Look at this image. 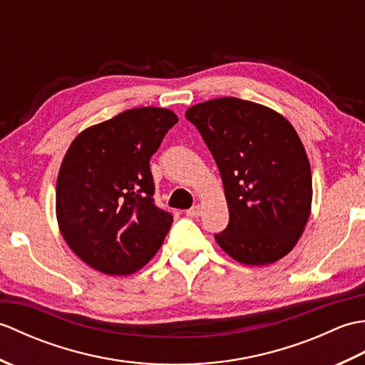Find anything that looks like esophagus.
I'll use <instances>...</instances> for the list:
<instances>
[{
	"instance_id": "34e87169",
	"label": "esophagus",
	"mask_w": 365,
	"mask_h": 365,
	"mask_svg": "<svg viewBox=\"0 0 365 365\" xmlns=\"http://www.w3.org/2000/svg\"><path fill=\"white\" fill-rule=\"evenodd\" d=\"M200 213H202V207H200L199 204L191 207L190 210H187V216H190V218H197V216H200Z\"/></svg>"
}]
</instances>
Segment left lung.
I'll list each match as a JSON object with an SVG mask.
<instances>
[{
    "instance_id": "1",
    "label": "left lung",
    "mask_w": 365,
    "mask_h": 365,
    "mask_svg": "<svg viewBox=\"0 0 365 365\" xmlns=\"http://www.w3.org/2000/svg\"><path fill=\"white\" fill-rule=\"evenodd\" d=\"M195 125L220 169L229 224L215 235L245 265H268L297 245L311 215L312 174L297 131L284 115L235 97L191 106Z\"/></svg>"
}]
</instances>
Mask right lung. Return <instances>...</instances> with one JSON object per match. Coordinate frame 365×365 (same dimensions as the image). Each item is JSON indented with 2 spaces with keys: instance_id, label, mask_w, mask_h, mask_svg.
Here are the masks:
<instances>
[{
  "instance_id": "add662e5",
  "label": "right lung",
  "mask_w": 365,
  "mask_h": 365,
  "mask_svg": "<svg viewBox=\"0 0 365 365\" xmlns=\"http://www.w3.org/2000/svg\"><path fill=\"white\" fill-rule=\"evenodd\" d=\"M143 106L89 127L68 147L56 183V216L71 250L105 274H131L161 247L173 215L153 202L150 157L177 123Z\"/></svg>"
}]
</instances>
